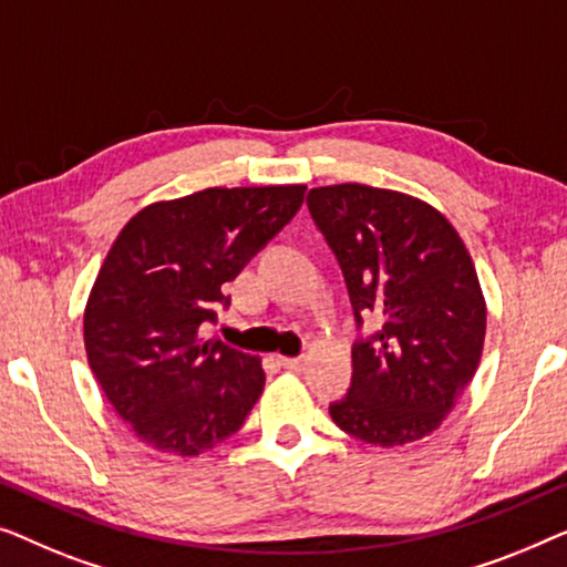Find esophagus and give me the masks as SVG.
Returning <instances> with one entry per match:
<instances>
[{"label":"esophagus","instance_id":"esophagus-1","mask_svg":"<svg viewBox=\"0 0 567 567\" xmlns=\"http://www.w3.org/2000/svg\"><path fill=\"white\" fill-rule=\"evenodd\" d=\"M280 364L285 370H300L306 364V357H280Z\"/></svg>","mask_w":567,"mask_h":567}]
</instances>
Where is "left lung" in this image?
Segmentation results:
<instances>
[{"mask_svg":"<svg viewBox=\"0 0 567 567\" xmlns=\"http://www.w3.org/2000/svg\"><path fill=\"white\" fill-rule=\"evenodd\" d=\"M308 210L344 272L357 331L362 316L382 321L354 341L331 419L380 446L432 434L483 354L485 300L465 244L432 205L393 189L316 187Z\"/></svg>","mask_w":567,"mask_h":567,"instance_id":"1","label":"left lung"}]
</instances>
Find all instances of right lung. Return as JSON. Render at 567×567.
Segmentation results:
<instances>
[{
	"instance_id": "obj_1",
	"label": "right lung",
	"mask_w": 567,
	"mask_h": 567,
	"mask_svg": "<svg viewBox=\"0 0 567 567\" xmlns=\"http://www.w3.org/2000/svg\"><path fill=\"white\" fill-rule=\"evenodd\" d=\"M306 187H210L143 207L115 238L84 310L102 393L151 450L195 457L244 426L265 390L259 357L203 326L226 285L300 210Z\"/></svg>"
}]
</instances>
